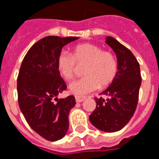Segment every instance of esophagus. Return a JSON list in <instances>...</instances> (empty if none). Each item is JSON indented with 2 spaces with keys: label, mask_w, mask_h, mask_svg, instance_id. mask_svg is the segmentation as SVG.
Here are the masks:
<instances>
[{
  "label": "esophagus",
  "mask_w": 159,
  "mask_h": 159,
  "mask_svg": "<svg viewBox=\"0 0 159 159\" xmlns=\"http://www.w3.org/2000/svg\"><path fill=\"white\" fill-rule=\"evenodd\" d=\"M75 99H76V102H82L83 101H85L87 97H85V96H81V95H76L75 96Z\"/></svg>",
  "instance_id": "obj_1"
}]
</instances>
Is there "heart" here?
I'll return each mask as SVG.
<instances>
[{"label":"heart","mask_w":159,"mask_h":159,"mask_svg":"<svg viewBox=\"0 0 159 159\" xmlns=\"http://www.w3.org/2000/svg\"><path fill=\"white\" fill-rule=\"evenodd\" d=\"M85 64L83 69L84 76L70 85V90L76 95H87L96 90L99 86L107 87L118 71V63L114 54L91 43L74 46L70 55L61 52L57 57V71L68 82L74 78L76 64Z\"/></svg>","instance_id":"1"}]
</instances>
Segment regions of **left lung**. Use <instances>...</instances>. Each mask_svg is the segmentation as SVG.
<instances>
[{
  "label": "left lung",
  "instance_id": "1",
  "mask_svg": "<svg viewBox=\"0 0 159 159\" xmlns=\"http://www.w3.org/2000/svg\"><path fill=\"white\" fill-rule=\"evenodd\" d=\"M106 43L114 50L118 61V71L111 85L95 97L96 107L89 121L97 129L114 133L122 129L133 117L137 107L141 75L139 64L129 49L113 37Z\"/></svg>",
  "mask_w": 159,
  "mask_h": 159
}]
</instances>
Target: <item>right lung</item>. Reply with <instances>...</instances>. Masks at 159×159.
Segmentation results:
<instances>
[{
    "label": "right lung",
    "mask_w": 159,
    "mask_h": 159,
    "mask_svg": "<svg viewBox=\"0 0 159 159\" xmlns=\"http://www.w3.org/2000/svg\"><path fill=\"white\" fill-rule=\"evenodd\" d=\"M77 37L47 36L30 48L22 61L17 78L18 102L30 127L49 141L64 137L69 113L75 97L57 99L67 86L57 69L62 48Z\"/></svg>",
    "instance_id": "1"
}]
</instances>
